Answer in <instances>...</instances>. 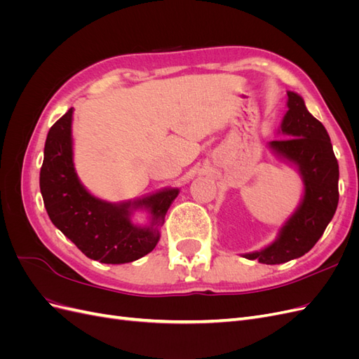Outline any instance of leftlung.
<instances>
[{"instance_id":"left-lung-1","label":"left lung","mask_w":359,"mask_h":359,"mask_svg":"<svg viewBox=\"0 0 359 359\" xmlns=\"http://www.w3.org/2000/svg\"><path fill=\"white\" fill-rule=\"evenodd\" d=\"M287 107L280 132L289 139L271 140L269 148L298 168L304 196L273 244L244 255L266 265L285 264L310 252L339 205V163L327 128L307 111L297 93L287 91Z\"/></svg>"}]
</instances>
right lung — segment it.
Instances as JSON below:
<instances>
[{
    "instance_id": "1",
    "label": "right lung",
    "mask_w": 359,
    "mask_h": 359,
    "mask_svg": "<svg viewBox=\"0 0 359 359\" xmlns=\"http://www.w3.org/2000/svg\"><path fill=\"white\" fill-rule=\"evenodd\" d=\"M73 107L49 130L40 169V191L50 222L81 252L102 264H127L153 252L160 240V226L178 189H165L151 196L111 203L86 190L73 165ZM151 214L149 226L129 220L133 209Z\"/></svg>"
}]
</instances>
